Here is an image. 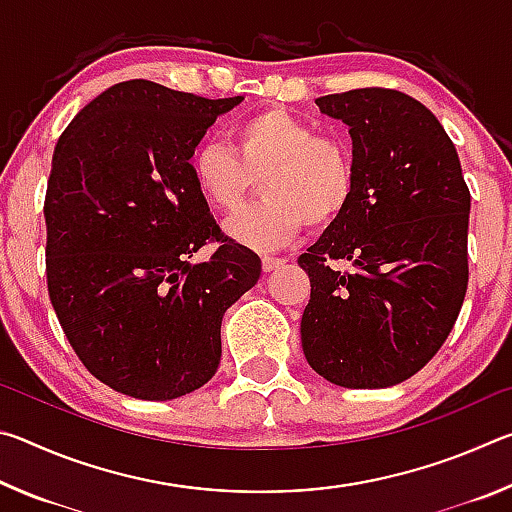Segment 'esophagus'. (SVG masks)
Instances as JSON below:
<instances>
[{"mask_svg": "<svg viewBox=\"0 0 512 512\" xmlns=\"http://www.w3.org/2000/svg\"><path fill=\"white\" fill-rule=\"evenodd\" d=\"M284 264H287V259H282V257H262V268L266 273H271V271H277V268H282Z\"/></svg>", "mask_w": 512, "mask_h": 512, "instance_id": "34e87169", "label": "esophagus"}]
</instances>
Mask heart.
Instances as JSON below:
<instances>
[{"label":"heart","mask_w":512,"mask_h":512,"mask_svg":"<svg viewBox=\"0 0 512 512\" xmlns=\"http://www.w3.org/2000/svg\"><path fill=\"white\" fill-rule=\"evenodd\" d=\"M189 176L198 196L230 212L262 176L264 198L225 221V235L241 246L275 250L314 228L341 219L357 189L352 149L341 137L316 135L309 121L284 108H266L232 128V151L216 142L196 146Z\"/></svg>","instance_id":"heart-1"}]
</instances>
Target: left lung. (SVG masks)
<instances>
[{
	"label": "left lung",
	"instance_id": "1",
	"mask_svg": "<svg viewBox=\"0 0 512 512\" xmlns=\"http://www.w3.org/2000/svg\"><path fill=\"white\" fill-rule=\"evenodd\" d=\"M316 103L350 126L357 189L298 257L311 282L302 352L336 386H395L427 366L463 307L470 189L454 142L409 94L361 88Z\"/></svg>",
	"mask_w": 512,
	"mask_h": 512
}]
</instances>
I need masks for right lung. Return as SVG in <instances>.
<instances>
[{
	"mask_svg": "<svg viewBox=\"0 0 512 512\" xmlns=\"http://www.w3.org/2000/svg\"><path fill=\"white\" fill-rule=\"evenodd\" d=\"M244 97L205 99L117 83L58 137L45 196L47 289L76 357L112 391L176 400L221 361L225 309L262 259L225 237L189 176V155ZM216 240L207 263L188 259Z\"/></svg>",
	"mask_w": 512,
	"mask_h": 512,
	"instance_id": "right-lung-1",
	"label": "right lung"
}]
</instances>
